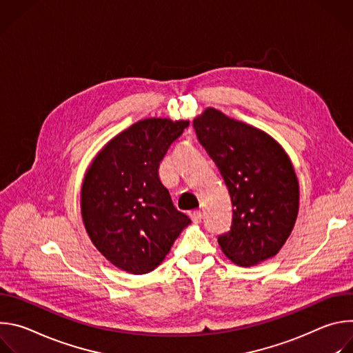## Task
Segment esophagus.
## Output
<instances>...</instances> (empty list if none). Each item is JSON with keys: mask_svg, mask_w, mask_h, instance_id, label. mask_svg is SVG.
<instances>
[{"mask_svg": "<svg viewBox=\"0 0 353 353\" xmlns=\"http://www.w3.org/2000/svg\"><path fill=\"white\" fill-rule=\"evenodd\" d=\"M190 218L194 223H199L201 219H203V212H201V211H191Z\"/></svg>", "mask_w": 353, "mask_h": 353, "instance_id": "obj_1", "label": "esophagus"}]
</instances>
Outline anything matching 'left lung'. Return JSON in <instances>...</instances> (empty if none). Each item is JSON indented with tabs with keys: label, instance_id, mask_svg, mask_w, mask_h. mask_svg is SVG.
Here are the masks:
<instances>
[{
	"label": "left lung",
	"instance_id": "obj_1",
	"mask_svg": "<svg viewBox=\"0 0 353 353\" xmlns=\"http://www.w3.org/2000/svg\"><path fill=\"white\" fill-rule=\"evenodd\" d=\"M192 125L232 198L230 230L218 236L222 251L241 267L274 257L299 211V183L285 150L261 130L212 108Z\"/></svg>",
	"mask_w": 353,
	"mask_h": 353
}]
</instances>
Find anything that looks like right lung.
Listing matches in <instances>:
<instances>
[{
    "instance_id": "1",
    "label": "right lung",
    "mask_w": 353,
    "mask_h": 353,
    "mask_svg": "<svg viewBox=\"0 0 353 353\" xmlns=\"http://www.w3.org/2000/svg\"><path fill=\"white\" fill-rule=\"evenodd\" d=\"M188 121L146 119L114 137L93 159L81 190L86 232L113 265L154 271L191 219L177 211L159 165Z\"/></svg>"
}]
</instances>
